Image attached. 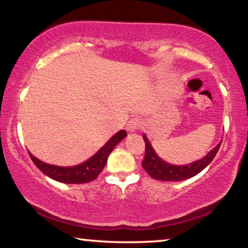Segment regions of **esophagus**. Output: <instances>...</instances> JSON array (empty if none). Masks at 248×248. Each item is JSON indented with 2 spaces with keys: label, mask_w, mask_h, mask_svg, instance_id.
Wrapping results in <instances>:
<instances>
[{
  "label": "esophagus",
  "mask_w": 248,
  "mask_h": 248,
  "mask_svg": "<svg viewBox=\"0 0 248 248\" xmlns=\"http://www.w3.org/2000/svg\"><path fill=\"white\" fill-rule=\"evenodd\" d=\"M142 125H143V121L142 119H140L139 117H134V118H131L127 124V128L129 131H137V130H139L142 128Z\"/></svg>",
  "instance_id": "esophagus-1"
}]
</instances>
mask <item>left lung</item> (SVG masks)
I'll use <instances>...</instances> for the list:
<instances>
[{"instance_id":"obj_1","label":"left lung","mask_w":248,"mask_h":248,"mask_svg":"<svg viewBox=\"0 0 248 248\" xmlns=\"http://www.w3.org/2000/svg\"><path fill=\"white\" fill-rule=\"evenodd\" d=\"M143 140L145 142V154L143 161H142V167L152 178L164 180V182H179V180L194 177L195 175L199 174L215 158L221 145V143L217 144L215 149L210 151L207 156L199 159V161H196L188 165L177 166L169 164L162 158H159L144 134Z\"/></svg>"}]
</instances>
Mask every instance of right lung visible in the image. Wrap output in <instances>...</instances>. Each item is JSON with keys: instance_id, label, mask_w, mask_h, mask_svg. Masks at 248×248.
<instances>
[{"instance_id": "1", "label": "right lung", "mask_w": 248, "mask_h": 248, "mask_svg": "<svg viewBox=\"0 0 248 248\" xmlns=\"http://www.w3.org/2000/svg\"><path fill=\"white\" fill-rule=\"evenodd\" d=\"M127 132L124 130H121L118 133H116L114 137L100 149L94 156H92L86 162L82 164L72 166V167H60L54 166L41 162L40 159L33 156L31 153H29L31 161L33 162L38 169L43 171L45 175L49 176L57 182L64 184H84L90 183L98 177V175L102 173L103 169L106 165L107 158L111 151L119 142L125 138Z\"/></svg>"}]
</instances>
